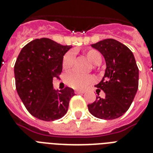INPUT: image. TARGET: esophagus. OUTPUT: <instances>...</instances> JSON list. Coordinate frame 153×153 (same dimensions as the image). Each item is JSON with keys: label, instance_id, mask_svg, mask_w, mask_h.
<instances>
[{"label": "esophagus", "instance_id": "esophagus-1", "mask_svg": "<svg viewBox=\"0 0 153 153\" xmlns=\"http://www.w3.org/2000/svg\"><path fill=\"white\" fill-rule=\"evenodd\" d=\"M85 91H81V90H75V94H84Z\"/></svg>", "mask_w": 153, "mask_h": 153}]
</instances>
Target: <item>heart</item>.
Wrapping results in <instances>:
<instances>
[{
    "instance_id": "1",
    "label": "heart",
    "mask_w": 153,
    "mask_h": 153,
    "mask_svg": "<svg viewBox=\"0 0 153 153\" xmlns=\"http://www.w3.org/2000/svg\"><path fill=\"white\" fill-rule=\"evenodd\" d=\"M86 58L93 64H99L102 60V57L99 51L96 49L89 48L84 51ZM75 59V55L72 51L64 54L62 59V67L65 70L72 67ZM65 84L71 88L76 89H85L95 81V78L91 75H80L75 72H69L65 74L64 78Z\"/></svg>"
}]
</instances>
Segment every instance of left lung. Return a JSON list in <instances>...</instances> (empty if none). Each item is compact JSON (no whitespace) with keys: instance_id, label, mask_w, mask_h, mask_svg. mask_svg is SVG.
Masks as SVG:
<instances>
[{"instance_id":"8db88e82","label":"left lung","mask_w":153,"mask_h":153,"mask_svg":"<svg viewBox=\"0 0 153 153\" xmlns=\"http://www.w3.org/2000/svg\"><path fill=\"white\" fill-rule=\"evenodd\" d=\"M92 47L105 59V75L96 85L105 97H97L96 101L88 105V109L98 119H117L129 109L137 92L139 68L135 57L127 46L113 39H103Z\"/></svg>"}]
</instances>
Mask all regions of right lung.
<instances>
[{"mask_svg":"<svg viewBox=\"0 0 153 153\" xmlns=\"http://www.w3.org/2000/svg\"><path fill=\"white\" fill-rule=\"evenodd\" d=\"M71 48L42 38L27 43L18 55L14 65L16 89L29 113L40 120L62 118L75 94L69 87L57 93L52 84L62 72L63 56Z\"/></svg>","mask_w":153,"mask_h":153,"instance_id":"1","label":"right lung"}]
</instances>
